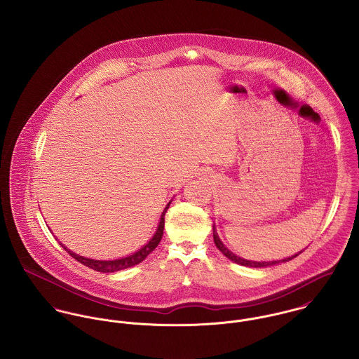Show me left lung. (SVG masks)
Instances as JSON below:
<instances>
[{
    "mask_svg": "<svg viewBox=\"0 0 359 359\" xmlns=\"http://www.w3.org/2000/svg\"><path fill=\"white\" fill-rule=\"evenodd\" d=\"M212 238H214V243H215V246L218 248V250L224 255V256L226 257V258H229L231 261H233V262H236V264H239V265H243V266H250V268H265V266H271V265H278V264H280V262H286V261H290V259H293L294 257L299 256V255H294V256L287 257V258H283V259H278V261H252V259H246V258H242V257L236 256V255H233L231 250H228L226 248H225V245L221 242V239L218 238V233H217V231H215V226L212 225Z\"/></svg>",
    "mask_w": 359,
    "mask_h": 359,
    "instance_id": "8db88e82",
    "label": "left lung"
}]
</instances>
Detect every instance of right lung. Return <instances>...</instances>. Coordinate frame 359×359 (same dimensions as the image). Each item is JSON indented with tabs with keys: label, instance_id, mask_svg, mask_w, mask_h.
<instances>
[{
	"label": "right lung",
	"instance_id": "1",
	"mask_svg": "<svg viewBox=\"0 0 359 359\" xmlns=\"http://www.w3.org/2000/svg\"><path fill=\"white\" fill-rule=\"evenodd\" d=\"M171 202H168V205H165V208L161 212V217H160V222H158V226L154 232L152 239L144 246L141 248L140 250H137L135 253H133L131 256L121 257V258H117V259H109V261H103V259H93V258H87V257L79 256L73 252H70L67 248H65L62 243V248L73 257L74 259H77L79 262L84 264L86 266L91 268V269H95L98 272H117V271H121V269H126V268H130V266H134L137 264H140L141 261H144L147 257L149 256L154 249L157 248V245L160 243L161 241V236H163V231H164V215H165V211L168 208Z\"/></svg>",
	"mask_w": 359,
	"mask_h": 359
}]
</instances>
